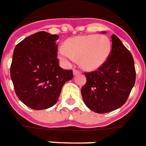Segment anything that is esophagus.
<instances>
[{
    "label": "esophagus",
    "mask_w": 146,
    "mask_h": 146,
    "mask_svg": "<svg viewBox=\"0 0 146 146\" xmlns=\"http://www.w3.org/2000/svg\"><path fill=\"white\" fill-rule=\"evenodd\" d=\"M78 74H80V71H78V70H76V69H73V75H78Z\"/></svg>",
    "instance_id": "34e87169"
}]
</instances>
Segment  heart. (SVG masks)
<instances>
[{"instance_id":"heart-1","label":"heart","mask_w":146,"mask_h":146,"mask_svg":"<svg viewBox=\"0 0 146 146\" xmlns=\"http://www.w3.org/2000/svg\"><path fill=\"white\" fill-rule=\"evenodd\" d=\"M111 51V40L106 35H81L67 40L58 49V57L65 64L78 59L82 69L94 71L104 64Z\"/></svg>"}]
</instances>
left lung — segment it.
<instances>
[{
	"instance_id": "1",
	"label": "left lung",
	"mask_w": 146,
	"mask_h": 146,
	"mask_svg": "<svg viewBox=\"0 0 146 146\" xmlns=\"http://www.w3.org/2000/svg\"><path fill=\"white\" fill-rule=\"evenodd\" d=\"M104 33V32H103ZM111 53L97 71L85 73L81 94L85 104L97 113H106L125 104L135 83L132 55L116 35L111 36Z\"/></svg>"
}]
</instances>
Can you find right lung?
Returning a JSON list of instances; mask_svg holds the SVG:
<instances>
[{
	"label": "right lung",
	"mask_w": 146,
	"mask_h": 146,
	"mask_svg": "<svg viewBox=\"0 0 146 146\" xmlns=\"http://www.w3.org/2000/svg\"><path fill=\"white\" fill-rule=\"evenodd\" d=\"M59 36L40 31L15 46L10 68L19 99L32 109L53 106L66 82L73 78L71 70L59 66L56 56Z\"/></svg>",
	"instance_id": "right-lung-1"
}]
</instances>
